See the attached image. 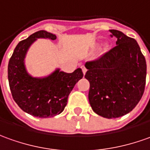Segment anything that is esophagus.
<instances>
[{
	"label": "esophagus",
	"instance_id": "34e87169",
	"mask_svg": "<svg viewBox=\"0 0 150 150\" xmlns=\"http://www.w3.org/2000/svg\"><path fill=\"white\" fill-rule=\"evenodd\" d=\"M81 69H82V71H83V75H85V73H86V71H87V69L85 68L84 66H82V67H81Z\"/></svg>",
	"mask_w": 150,
	"mask_h": 150
}]
</instances>
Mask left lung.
I'll list each match as a JSON object with an SVG mask.
<instances>
[{
    "mask_svg": "<svg viewBox=\"0 0 150 150\" xmlns=\"http://www.w3.org/2000/svg\"><path fill=\"white\" fill-rule=\"evenodd\" d=\"M117 46L96 61L85 63L93 111L105 118H117L135 108L143 95L146 62L137 42L110 29Z\"/></svg>",
    "mask_w": 150,
    "mask_h": 150,
    "instance_id": "8db88e82",
    "label": "left lung"
}]
</instances>
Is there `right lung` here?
I'll return each mask as SVG.
<instances>
[{"label": "right lung", "mask_w": 150, "mask_h": 150, "mask_svg": "<svg viewBox=\"0 0 150 150\" xmlns=\"http://www.w3.org/2000/svg\"><path fill=\"white\" fill-rule=\"evenodd\" d=\"M38 38L55 40L57 36L41 30L19 42L9 61L8 80L14 100L24 112L37 117H52L63 112L70 93L83 75L80 68L72 73L57 68L44 77L32 76L25 67V57Z\"/></svg>", "instance_id": "add662e5"}]
</instances>
